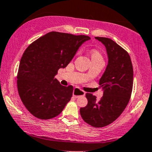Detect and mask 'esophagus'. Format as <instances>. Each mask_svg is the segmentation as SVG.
I'll use <instances>...</instances> for the list:
<instances>
[{"label":"esophagus","instance_id":"34e87169","mask_svg":"<svg viewBox=\"0 0 152 152\" xmlns=\"http://www.w3.org/2000/svg\"><path fill=\"white\" fill-rule=\"evenodd\" d=\"M73 95L75 97H79L80 96H84V95H85V92H84L83 90H81V89L75 88L74 89H73Z\"/></svg>","mask_w":152,"mask_h":152}]
</instances>
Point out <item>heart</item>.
<instances>
[{"label": "heart", "instance_id": "obj_1", "mask_svg": "<svg viewBox=\"0 0 152 152\" xmlns=\"http://www.w3.org/2000/svg\"><path fill=\"white\" fill-rule=\"evenodd\" d=\"M91 57H92V60H103V56L101 53L99 52L97 49H94L91 52Z\"/></svg>", "mask_w": 152, "mask_h": 152}]
</instances>
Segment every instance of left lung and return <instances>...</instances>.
I'll use <instances>...</instances> for the list:
<instances>
[{
	"instance_id": "8db88e82",
	"label": "left lung",
	"mask_w": 152,
	"mask_h": 152,
	"mask_svg": "<svg viewBox=\"0 0 152 152\" xmlns=\"http://www.w3.org/2000/svg\"><path fill=\"white\" fill-rule=\"evenodd\" d=\"M106 48L108 63L99 81L103 90L100 100L91 93L86 94L88 103L80 108L85 122L95 127H103L114 122L125 109L133 85V68L128 52L113 40L95 37Z\"/></svg>"
}]
</instances>
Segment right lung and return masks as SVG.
Masks as SVG:
<instances>
[{"label": "right lung", "instance_id": "right-lung-1", "mask_svg": "<svg viewBox=\"0 0 152 152\" xmlns=\"http://www.w3.org/2000/svg\"><path fill=\"white\" fill-rule=\"evenodd\" d=\"M87 36L49 32L24 52L17 73V89L25 108L35 117L50 119L58 116L71 100L73 87L61 85L55 76L65 68Z\"/></svg>", "mask_w": 152, "mask_h": 152}]
</instances>
